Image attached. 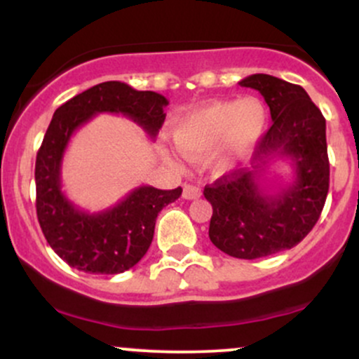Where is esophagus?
Returning a JSON list of instances; mask_svg holds the SVG:
<instances>
[{"label": "esophagus", "mask_w": 359, "mask_h": 359, "mask_svg": "<svg viewBox=\"0 0 359 359\" xmlns=\"http://www.w3.org/2000/svg\"><path fill=\"white\" fill-rule=\"evenodd\" d=\"M201 194H203V192H201V189L197 187V185H192V184H185L184 185V192H182L184 199H187V201L199 199Z\"/></svg>", "instance_id": "esophagus-1"}]
</instances>
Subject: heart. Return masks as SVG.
I'll return each mask as SVG.
<instances>
[{
	"label": "heart",
	"mask_w": 359,
	"mask_h": 359,
	"mask_svg": "<svg viewBox=\"0 0 359 359\" xmlns=\"http://www.w3.org/2000/svg\"><path fill=\"white\" fill-rule=\"evenodd\" d=\"M269 109L258 97L212 101L189 111L172 125L175 147L187 158L197 160L214 151L211 165L228 172L262 142L269 130Z\"/></svg>",
	"instance_id": "1"
}]
</instances>
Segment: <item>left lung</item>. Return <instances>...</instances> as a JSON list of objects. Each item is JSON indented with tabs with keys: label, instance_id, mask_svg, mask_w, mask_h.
<instances>
[{
	"label": "left lung",
	"instance_id": "left-lung-1",
	"mask_svg": "<svg viewBox=\"0 0 359 359\" xmlns=\"http://www.w3.org/2000/svg\"><path fill=\"white\" fill-rule=\"evenodd\" d=\"M240 86L262 94L273 125L258 143L251 168L205 185L204 197L212 205V245L229 257L255 259L294 248L311 233L327 197L329 158L325 119L304 88L269 74H253ZM275 158L291 160L294 180L271 189L261 179Z\"/></svg>",
	"mask_w": 359,
	"mask_h": 359
}]
</instances>
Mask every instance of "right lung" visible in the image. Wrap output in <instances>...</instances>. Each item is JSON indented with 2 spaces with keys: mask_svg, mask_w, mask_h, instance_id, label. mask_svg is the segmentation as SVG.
Returning a JSON list of instances; mask_svg holds the SVG:
<instances>
[{
  "mask_svg": "<svg viewBox=\"0 0 359 359\" xmlns=\"http://www.w3.org/2000/svg\"><path fill=\"white\" fill-rule=\"evenodd\" d=\"M167 104L154 90L108 81L77 94L53 113L35 162L36 217L45 240L72 269L116 275L137 265L154 240L156 216L179 199L182 189L140 185L113 208L82 211L62 192V160L71 137L96 114L114 113L133 119L154 140L165 121Z\"/></svg>",
  "mask_w": 359,
  "mask_h": 359,
  "instance_id": "add662e5",
  "label": "right lung"
}]
</instances>
